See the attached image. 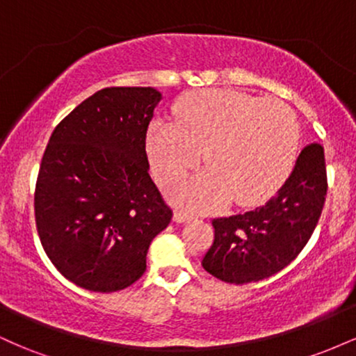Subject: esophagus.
Returning a JSON list of instances; mask_svg holds the SVG:
<instances>
[{
	"label": "esophagus",
	"instance_id": "34e87169",
	"mask_svg": "<svg viewBox=\"0 0 356 356\" xmlns=\"http://www.w3.org/2000/svg\"><path fill=\"white\" fill-rule=\"evenodd\" d=\"M192 218V214L189 211H184V209H177L174 212V220L175 222H184V220H189Z\"/></svg>",
	"mask_w": 356,
	"mask_h": 356
}]
</instances>
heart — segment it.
Listing matches in <instances>:
<instances>
[{"label":"heart","instance_id":"b5f03b06","mask_svg":"<svg viewBox=\"0 0 356 356\" xmlns=\"http://www.w3.org/2000/svg\"><path fill=\"white\" fill-rule=\"evenodd\" d=\"M175 122L155 120L147 147L159 181L172 186L201 162L207 169L177 189L184 202L212 207L232 197L271 195L295 162L300 124L289 105L236 90L206 88L175 104Z\"/></svg>","mask_w":356,"mask_h":356}]
</instances>
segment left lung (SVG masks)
<instances>
[{
  "mask_svg": "<svg viewBox=\"0 0 356 356\" xmlns=\"http://www.w3.org/2000/svg\"><path fill=\"white\" fill-rule=\"evenodd\" d=\"M326 191L325 150L312 142L266 204L244 214L212 219L214 241L202 257V268L229 284L254 283L280 273L312 238Z\"/></svg>",
  "mask_w": 356,
  "mask_h": 356,
  "instance_id": "obj_1",
  "label": "left lung"
}]
</instances>
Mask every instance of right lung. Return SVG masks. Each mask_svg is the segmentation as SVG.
I'll return each mask as SVG.
<instances>
[{"label":"right lung","mask_w":356,"mask_h":356,"mask_svg":"<svg viewBox=\"0 0 356 356\" xmlns=\"http://www.w3.org/2000/svg\"><path fill=\"white\" fill-rule=\"evenodd\" d=\"M161 99L150 87L99 90L55 127L44 149L36 231L53 266L88 291L136 283L150 243L172 219L145 152Z\"/></svg>","instance_id":"obj_1"}]
</instances>
